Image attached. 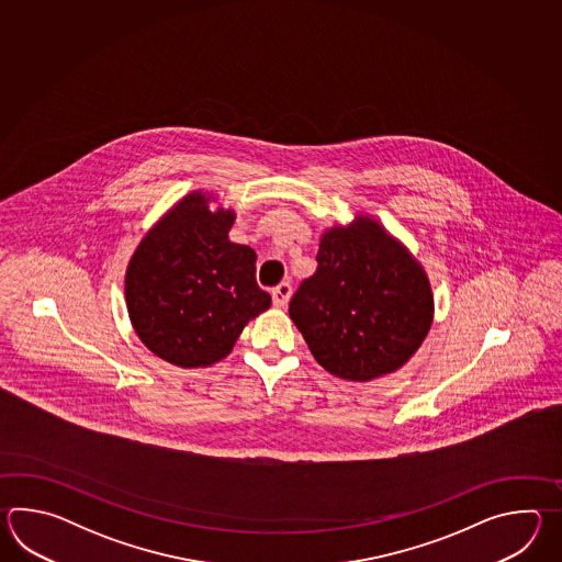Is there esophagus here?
<instances>
[{"label": "esophagus", "mask_w": 562, "mask_h": 562, "mask_svg": "<svg viewBox=\"0 0 562 562\" xmlns=\"http://www.w3.org/2000/svg\"><path fill=\"white\" fill-rule=\"evenodd\" d=\"M289 297H291V285L289 283H281V285H277L273 289V305L279 307V310H283L286 303H289Z\"/></svg>", "instance_id": "esophagus-1"}]
</instances>
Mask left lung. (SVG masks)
Listing matches in <instances>:
<instances>
[{
  "label": "left lung",
  "mask_w": 562,
  "mask_h": 562,
  "mask_svg": "<svg viewBox=\"0 0 562 562\" xmlns=\"http://www.w3.org/2000/svg\"><path fill=\"white\" fill-rule=\"evenodd\" d=\"M311 356L335 378L371 382L404 368L434 322L426 269L375 216L325 228L317 271L289 303Z\"/></svg>",
  "instance_id": "1"
}]
</instances>
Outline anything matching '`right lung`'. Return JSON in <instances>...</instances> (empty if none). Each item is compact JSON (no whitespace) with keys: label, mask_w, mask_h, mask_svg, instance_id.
I'll use <instances>...</instances> for the list:
<instances>
[{"label":"right lung","mask_w":562,"mask_h":562,"mask_svg":"<svg viewBox=\"0 0 562 562\" xmlns=\"http://www.w3.org/2000/svg\"><path fill=\"white\" fill-rule=\"evenodd\" d=\"M192 191L156 221L132 252L124 299L134 334L179 368L227 358L245 325L271 307L255 281L257 252L228 239L235 211Z\"/></svg>","instance_id":"right-lung-1"}]
</instances>
